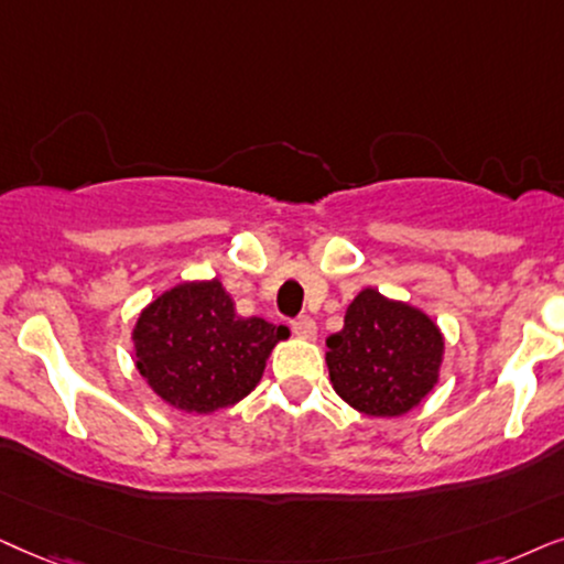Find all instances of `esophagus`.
<instances>
[{
  "label": "esophagus",
  "instance_id": "34e87169",
  "mask_svg": "<svg viewBox=\"0 0 564 564\" xmlns=\"http://www.w3.org/2000/svg\"><path fill=\"white\" fill-rule=\"evenodd\" d=\"M291 329H294V335L302 337V340H314V337H317V322L306 317V314L291 322Z\"/></svg>",
  "mask_w": 564,
  "mask_h": 564
}]
</instances>
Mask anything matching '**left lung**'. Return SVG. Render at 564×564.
I'll list each match as a JSON object with an SVG mask.
<instances>
[{"label": "left lung", "mask_w": 564, "mask_h": 564, "mask_svg": "<svg viewBox=\"0 0 564 564\" xmlns=\"http://www.w3.org/2000/svg\"><path fill=\"white\" fill-rule=\"evenodd\" d=\"M444 337L423 312L366 289L345 312L340 333L327 337L335 392L373 417L415 408L438 381Z\"/></svg>", "instance_id": "obj_1"}]
</instances>
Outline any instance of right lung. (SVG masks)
<instances>
[{"label":"right lung","mask_w":564,"mask_h":564,"mask_svg":"<svg viewBox=\"0 0 564 564\" xmlns=\"http://www.w3.org/2000/svg\"><path fill=\"white\" fill-rule=\"evenodd\" d=\"M283 335L286 327L239 317L219 281L183 283L141 312L137 369L172 408L214 412L258 387Z\"/></svg>","instance_id":"right-lung-1"}]
</instances>
